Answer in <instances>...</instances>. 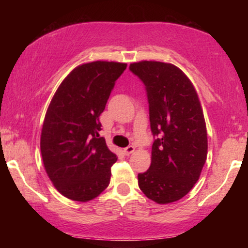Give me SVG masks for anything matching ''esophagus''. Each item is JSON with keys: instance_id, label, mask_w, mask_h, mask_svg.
Returning a JSON list of instances; mask_svg holds the SVG:
<instances>
[{"instance_id": "esophagus-1", "label": "esophagus", "mask_w": 248, "mask_h": 248, "mask_svg": "<svg viewBox=\"0 0 248 248\" xmlns=\"http://www.w3.org/2000/svg\"><path fill=\"white\" fill-rule=\"evenodd\" d=\"M134 149H136V148H134L133 145H129V146H127V148L124 149V152L125 155H130V154L134 152Z\"/></svg>"}]
</instances>
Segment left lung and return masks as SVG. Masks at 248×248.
Listing matches in <instances>:
<instances>
[{"instance_id":"1","label":"left lung","mask_w":248,"mask_h":248,"mask_svg":"<svg viewBox=\"0 0 248 248\" xmlns=\"http://www.w3.org/2000/svg\"><path fill=\"white\" fill-rule=\"evenodd\" d=\"M144 84L154 137L150 169L138 174L149 199L164 204L186 196L199 179L208 140L198 96L177 66L156 61L130 64Z\"/></svg>"}]
</instances>
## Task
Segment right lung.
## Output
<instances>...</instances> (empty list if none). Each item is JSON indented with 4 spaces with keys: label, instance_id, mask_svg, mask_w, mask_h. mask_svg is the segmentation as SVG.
I'll list each match as a JSON object with an SVG mask.
<instances>
[{
    "label": "right lung",
    "instance_id": "add662e5",
    "mask_svg": "<svg viewBox=\"0 0 248 248\" xmlns=\"http://www.w3.org/2000/svg\"><path fill=\"white\" fill-rule=\"evenodd\" d=\"M125 63L95 61L75 68L59 86L45 117L40 150L60 194L92 200L108 187L117 155L99 137V116Z\"/></svg>",
    "mask_w": 248,
    "mask_h": 248
}]
</instances>
